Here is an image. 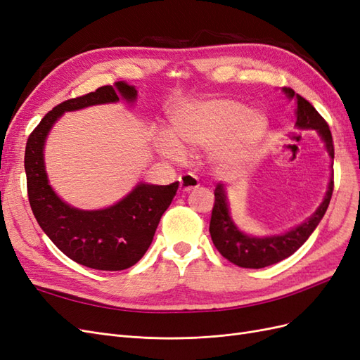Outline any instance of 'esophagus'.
I'll return each mask as SVG.
<instances>
[{"instance_id": "1", "label": "esophagus", "mask_w": 360, "mask_h": 360, "mask_svg": "<svg viewBox=\"0 0 360 360\" xmlns=\"http://www.w3.org/2000/svg\"><path fill=\"white\" fill-rule=\"evenodd\" d=\"M180 183V189L183 192H188L192 189H197L200 186L198 179L193 176V174H183V176L179 179Z\"/></svg>"}]
</instances>
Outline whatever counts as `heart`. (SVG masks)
<instances>
[{
  "label": "heart",
  "mask_w": 360,
  "mask_h": 360,
  "mask_svg": "<svg viewBox=\"0 0 360 360\" xmlns=\"http://www.w3.org/2000/svg\"><path fill=\"white\" fill-rule=\"evenodd\" d=\"M267 129L261 112H248L240 102L210 99L183 105L171 114L169 135L160 134L156 144L171 160L184 158L183 148L212 146L210 156L221 167H237L254 153Z\"/></svg>",
  "instance_id": "obj_1"
}]
</instances>
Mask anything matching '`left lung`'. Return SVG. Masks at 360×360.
Segmentation results:
<instances>
[{
    "label": "left lung",
    "instance_id": "8db88e82",
    "mask_svg": "<svg viewBox=\"0 0 360 360\" xmlns=\"http://www.w3.org/2000/svg\"><path fill=\"white\" fill-rule=\"evenodd\" d=\"M288 97H294L297 103L296 110V124L300 129H314L317 130L320 136L323 138L326 148H328L330 158L335 156L333 148V139L329 124L326 120L319 114V111L302 96L294 93L291 89H284ZM333 192V169H332V179L329 183V189L323 202L315 213L304 221L302 225L292 228L291 231L274 236V237H249L237 230V226L233 224L230 212H228L226 197L224 186L219 183L214 189V204L212 210V219H210V236L213 245L219 250V254L226 258L230 263L245 267V269H261L271 264H276L279 261L285 259L287 257L292 255L296 250L308 240V237L312 231L317 228L323 216L328 210L330 198Z\"/></svg>",
    "mask_w": 360,
    "mask_h": 360
}]
</instances>
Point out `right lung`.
<instances>
[{"label": "right lung", "instance_id": "obj_1", "mask_svg": "<svg viewBox=\"0 0 360 360\" xmlns=\"http://www.w3.org/2000/svg\"><path fill=\"white\" fill-rule=\"evenodd\" d=\"M120 96L129 102L135 101V86L117 82L57 105L30 134L25 147L27 192L32 214L64 255L96 270H124L136 264L147 252L160 217L179 189V181L167 186L139 183L115 205L94 212L73 209L51 189L43 144L52 124L63 112L117 102Z\"/></svg>", "mask_w": 360, "mask_h": 360}]
</instances>
